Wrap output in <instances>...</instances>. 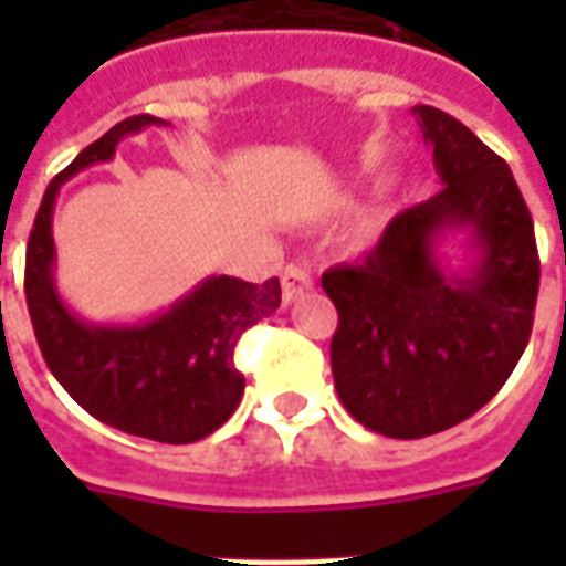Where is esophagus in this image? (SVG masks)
Returning <instances> with one entry per match:
<instances>
[{
  "instance_id": "34e87169",
  "label": "esophagus",
  "mask_w": 566,
  "mask_h": 566,
  "mask_svg": "<svg viewBox=\"0 0 566 566\" xmlns=\"http://www.w3.org/2000/svg\"><path fill=\"white\" fill-rule=\"evenodd\" d=\"M312 291V275H308L306 266H296L291 263L287 270L282 272V296H284V306H291L294 300H300L303 294Z\"/></svg>"
}]
</instances>
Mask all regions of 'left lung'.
I'll list each match as a JSON object with an SVG mask.
<instances>
[{
    "instance_id": "8db88e82",
    "label": "left lung",
    "mask_w": 566,
    "mask_h": 566,
    "mask_svg": "<svg viewBox=\"0 0 566 566\" xmlns=\"http://www.w3.org/2000/svg\"><path fill=\"white\" fill-rule=\"evenodd\" d=\"M442 178L400 211L364 260L321 275L339 312L333 381L348 416L418 439L475 416L527 348L539 291L534 221L503 157L433 105L412 108ZM470 226L483 251L470 276H446L432 245Z\"/></svg>"
}]
</instances>
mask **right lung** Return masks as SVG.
Here are the masks:
<instances>
[{
	"mask_svg": "<svg viewBox=\"0 0 566 566\" xmlns=\"http://www.w3.org/2000/svg\"><path fill=\"white\" fill-rule=\"evenodd\" d=\"M160 124L150 115L120 120L48 185L27 245L23 291L44 364L81 409L133 437L185 446L214 433L235 412L245 391V376L233 364L235 343L279 308V279L251 284L211 275L169 312L124 327L75 318L54 287L51 214L60 185L112 160L124 136Z\"/></svg>",
	"mask_w": 566,
	"mask_h": 566,
	"instance_id": "add662e5",
	"label": "right lung"
}]
</instances>
